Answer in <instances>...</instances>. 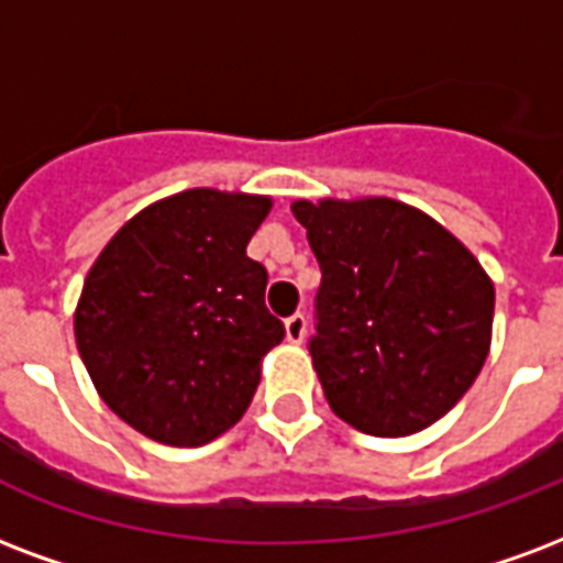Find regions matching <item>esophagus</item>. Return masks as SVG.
<instances>
[{
	"instance_id": "esophagus-1",
	"label": "esophagus",
	"mask_w": 563,
	"mask_h": 563,
	"mask_svg": "<svg viewBox=\"0 0 563 563\" xmlns=\"http://www.w3.org/2000/svg\"><path fill=\"white\" fill-rule=\"evenodd\" d=\"M286 336H289V342H303V336H307V316L303 312H295L286 319Z\"/></svg>"
}]
</instances>
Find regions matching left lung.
<instances>
[{
    "instance_id": "obj_1",
    "label": "left lung",
    "mask_w": 563,
    "mask_h": 563,
    "mask_svg": "<svg viewBox=\"0 0 563 563\" xmlns=\"http://www.w3.org/2000/svg\"><path fill=\"white\" fill-rule=\"evenodd\" d=\"M291 212L321 268L310 354L330 410L372 437L434 424L487 360L490 277L434 218L389 197Z\"/></svg>"
}]
</instances>
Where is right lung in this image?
Here are the masks:
<instances>
[{"instance_id": "obj_1", "label": "right lung", "mask_w": 563, "mask_h": 563, "mask_svg": "<svg viewBox=\"0 0 563 563\" xmlns=\"http://www.w3.org/2000/svg\"><path fill=\"white\" fill-rule=\"evenodd\" d=\"M268 197L191 188L120 227L88 272L76 349L106 405L150 440L203 445L233 428L286 336L247 242Z\"/></svg>"}]
</instances>
